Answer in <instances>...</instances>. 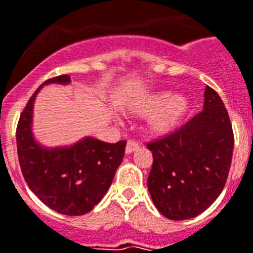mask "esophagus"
<instances>
[{"label":"esophagus","instance_id":"1","mask_svg":"<svg viewBox=\"0 0 253 253\" xmlns=\"http://www.w3.org/2000/svg\"><path fill=\"white\" fill-rule=\"evenodd\" d=\"M139 148V143L135 142V140H128L126 146V154H131V152L136 151Z\"/></svg>","mask_w":253,"mask_h":253}]
</instances>
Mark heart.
<instances>
[{"instance_id": "b5f03b06", "label": "heart", "mask_w": 253, "mask_h": 253, "mask_svg": "<svg viewBox=\"0 0 253 253\" xmlns=\"http://www.w3.org/2000/svg\"><path fill=\"white\" fill-rule=\"evenodd\" d=\"M190 99L183 94L152 91L134 98L126 110L135 117H148L146 131L152 136H165L180 126L190 111Z\"/></svg>"}]
</instances>
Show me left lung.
Masks as SVG:
<instances>
[{
  "mask_svg": "<svg viewBox=\"0 0 253 253\" xmlns=\"http://www.w3.org/2000/svg\"><path fill=\"white\" fill-rule=\"evenodd\" d=\"M147 148L154 159L147 187L158 211L171 220L206 211L224 188L234 151L232 126L217 92L207 86L203 111Z\"/></svg>",
  "mask_w": 253,
  "mask_h": 253,
  "instance_id": "obj_1",
  "label": "left lung"
}]
</instances>
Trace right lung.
Listing matches in <instances>:
<instances>
[{
	"mask_svg": "<svg viewBox=\"0 0 253 253\" xmlns=\"http://www.w3.org/2000/svg\"><path fill=\"white\" fill-rule=\"evenodd\" d=\"M70 84L58 75L37 88L17 126V152L29 188L47 207L69 216L84 215L99 203L122 163L126 142L106 143L92 136L65 147H45L33 135V107L42 86Z\"/></svg>",
	"mask_w": 253,
	"mask_h": 253,
	"instance_id": "right-lung-1",
	"label": "right lung"
}]
</instances>
